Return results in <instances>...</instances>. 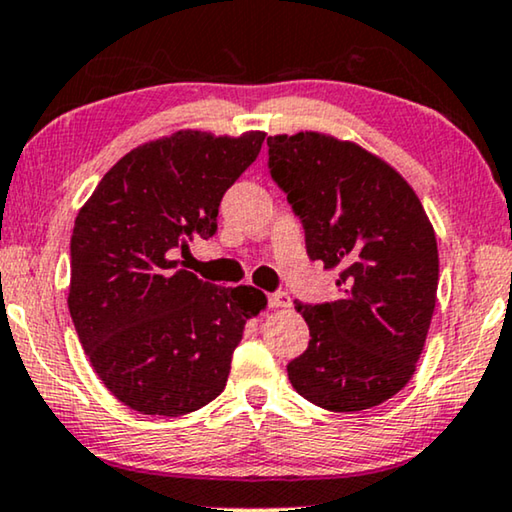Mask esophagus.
<instances>
[{"instance_id":"1","label":"esophagus","mask_w":512,"mask_h":512,"mask_svg":"<svg viewBox=\"0 0 512 512\" xmlns=\"http://www.w3.org/2000/svg\"><path fill=\"white\" fill-rule=\"evenodd\" d=\"M266 303H269V308H287V305H289V294L273 292V294L266 296Z\"/></svg>"}]
</instances>
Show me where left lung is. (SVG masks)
Segmentation results:
<instances>
[{
	"label": "left lung",
	"instance_id": "8db88e82",
	"mask_svg": "<svg viewBox=\"0 0 512 512\" xmlns=\"http://www.w3.org/2000/svg\"><path fill=\"white\" fill-rule=\"evenodd\" d=\"M269 174L305 232V250L338 269V299L299 303L308 349L287 363L296 393L363 411L407 386L437 303V239L391 165L329 135H276Z\"/></svg>",
	"mask_w": 512,
	"mask_h": 512
}]
</instances>
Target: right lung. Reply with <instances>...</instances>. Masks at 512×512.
I'll return each mask as SVG.
<instances>
[{
  "mask_svg": "<svg viewBox=\"0 0 512 512\" xmlns=\"http://www.w3.org/2000/svg\"><path fill=\"white\" fill-rule=\"evenodd\" d=\"M264 133L179 131L142 144L98 183L75 218L68 310L108 391L149 416H181L223 393L255 287H218L174 255L218 232L227 188Z\"/></svg>",
  "mask_w": 512,
  "mask_h": 512,
  "instance_id": "add662e5",
  "label": "right lung"
}]
</instances>
